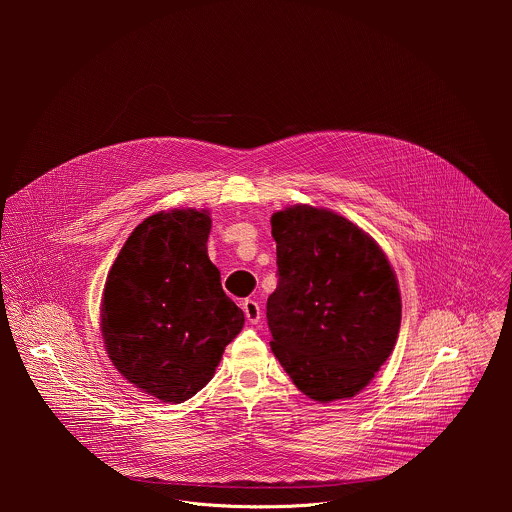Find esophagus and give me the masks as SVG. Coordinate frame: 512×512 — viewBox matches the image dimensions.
Masks as SVG:
<instances>
[{"label": "esophagus", "mask_w": 512, "mask_h": 512, "mask_svg": "<svg viewBox=\"0 0 512 512\" xmlns=\"http://www.w3.org/2000/svg\"><path fill=\"white\" fill-rule=\"evenodd\" d=\"M242 309H244L246 319H248L252 325H256V323L260 321L262 309H260V303H258V301H254V299H246V301L242 303Z\"/></svg>", "instance_id": "esophagus-1"}]
</instances>
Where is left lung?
Listing matches in <instances>:
<instances>
[{"mask_svg":"<svg viewBox=\"0 0 512 512\" xmlns=\"http://www.w3.org/2000/svg\"><path fill=\"white\" fill-rule=\"evenodd\" d=\"M278 288L266 317L272 351L311 400L359 394L390 357L402 319L396 274L351 220L309 205L272 215Z\"/></svg>","mask_w":512,"mask_h":512,"instance_id":"obj_1","label":"left lung"}]
</instances>
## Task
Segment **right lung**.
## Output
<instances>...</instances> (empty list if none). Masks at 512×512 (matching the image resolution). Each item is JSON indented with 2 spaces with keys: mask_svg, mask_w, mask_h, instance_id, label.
Returning <instances> with one entry per match:
<instances>
[{
  "mask_svg": "<svg viewBox=\"0 0 512 512\" xmlns=\"http://www.w3.org/2000/svg\"><path fill=\"white\" fill-rule=\"evenodd\" d=\"M207 211H159L134 228L114 260L100 307L118 372L161 402L181 404L213 378L244 325L209 260Z\"/></svg>",
  "mask_w": 512,
  "mask_h": 512,
  "instance_id": "1",
  "label": "right lung"
}]
</instances>
